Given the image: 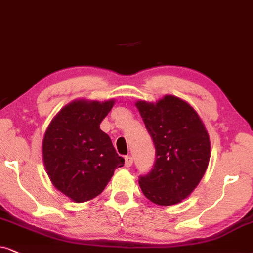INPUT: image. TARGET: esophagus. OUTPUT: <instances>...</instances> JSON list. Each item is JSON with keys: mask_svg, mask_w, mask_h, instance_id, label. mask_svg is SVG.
I'll list each match as a JSON object with an SVG mask.
<instances>
[{"mask_svg": "<svg viewBox=\"0 0 253 253\" xmlns=\"http://www.w3.org/2000/svg\"><path fill=\"white\" fill-rule=\"evenodd\" d=\"M132 164H133V157L130 156V155H127V156L125 157V167L129 168L132 167Z\"/></svg>", "mask_w": 253, "mask_h": 253, "instance_id": "esophagus-1", "label": "esophagus"}]
</instances>
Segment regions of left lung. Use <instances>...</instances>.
<instances>
[{"mask_svg": "<svg viewBox=\"0 0 253 253\" xmlns=\"http://www.w3.org/2000/svg\"><path fill=\"white\" fill-rule=\"evenodd\" d=\"M156 149L153 169L140 176L143 194L161 206L179 204L204 177L211 157L206 127L193 107L167 95L156 103L136 102Z\"/></svg>", "mask_w": 253, "mask_h": 253, "instance_id": "left-lung-1", "label": "left lung"}]
</instances>
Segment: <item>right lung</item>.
<instances>
[{
	"label": "right lung",
	"instance_id": "obj_1",
	"mask_svg": "<svg viewBox=\"0 0 253 253\" xmlns=\"http://www.w3.org/2000/svg\"><path fill=\"white\" fill-rule=\"evenodd\" d=\"M114 100L79 99L53 118L42 141V160L50 181L75 203L102 193L125 160L99 125Z\"/></svg>",
	"mask_w": 253,
	"mask_h": 253
}]
</instances>
